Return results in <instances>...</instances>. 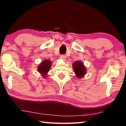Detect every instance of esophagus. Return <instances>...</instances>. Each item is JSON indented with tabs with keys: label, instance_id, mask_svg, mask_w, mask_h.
<instances>
[{
	"label": "esophagus",
	"instance_id": "34e87169",
	"mask_svg": "<svg viewBox=\"0 0 126 126\" xmlns=\"http://www.w3.org/2000/svg\"><path fill=\"white\" fill-rule=\"evenodd\" d=\"M60 58H61V59L63 60H65L66 59V56H65V55H61V56H60Z\"/></svg>",
	"mask_w": 126,
	"mask_h": 126
}]
</instances>
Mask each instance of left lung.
Returning a JSON list of instances; mask_svg holds the SVG:
<instances>
[{"label": "left lung", "instance_id": "obj_1", "mask_svg": "<svg viewBox=\"0 0 126 126\" xmlns=\"http://www.w3.org/2000/svg\"><path fill=\"white\" fill-rule=\"evenodd\" d=\"M72 66H73L76 76L78 79L82 78L87 73V69H86L85 65L81 61H75L72 64Z\"/></svg>", "mask_w": 126, "mask_h": 126}]
</instances>
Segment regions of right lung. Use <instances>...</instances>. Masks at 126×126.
<instances>
[{"instance_id": "obj_1", "label": "right lung", "mask_w": 126, "mask_h": 126, "mask_svg": "<svg viewBox=\"0 0 126 126\" xmlns=\"http://www.w3.org/2000/svg\"><path fill=\"white\" fill-rule=\"evenodd\" d=\"M52 62L49 60H45L39 63L37 68V70L44 78L47 76L48 72L51 68Z\"/></svg>"}]
</instances>
